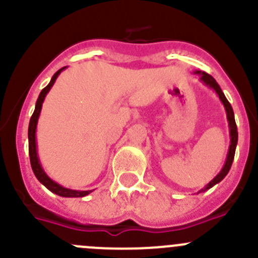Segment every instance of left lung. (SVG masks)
Segmentation results:
<instances>
[{
  "label": "left lung",
  "mask_w": 258,
  "mask_h": 258,
  "mask_svg": "<svg viewBox=\"0 0 258 258\" xmlns=\"http://www.w3.org/2000/svg\"><path fill=\"white\" fill-rule=\"evenodd\" d=\"M194 74L197 75V76H200V81H201L204 85H206L207 87H210L211 90H213L216 93H217L218 98H220V101L222 102L223 107H225L226 110V116H227V122H228V130H230V147H228V153H227V157H226L225 165H223L222 170L217 173V176H216L215 178L211 179L204 188H201L199 192H197V195H199L201 194V192H205L207 191V189H210L211 187H213L215 184L220 183V182L226 177V175H227L228 171H230L231 166H232L233 157H235L236 146H237V141H238V132H237V126H236L235 113H233L232 106H231V103L227 101L225 93L222 92V90H221V87L218 86V83L216 82V80L213 79L211 75L206 74V72L204 71H195Z\"/></svg>",
  "instance_id": "1"
}]
</instances>
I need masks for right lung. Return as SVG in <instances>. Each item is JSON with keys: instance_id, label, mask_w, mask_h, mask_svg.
I'll use <instances>...</instances> for the list:
<instances>
[{"instance_id": "obj_1", "label": "right lung", "mask_w": 258, "mask_h": 258, "mask_svg": "<svg viewBox=\"0 0 258 258\" xmlns=\"http://www.w3.org/2000/svg\"><path fill=\"white\" fill-rule=\"evenodd\" d=\"M67 66L62 67L59 69L56 74L52 76L51 81L42 91H41L40 96H38L37 101H36V107L35 111H33L32 117L30 119V124H28V152H30V161H31V167H32L33 173H35L36 178L46 187V188L49 189L52 194L58 195L61 197H85L87 195H90L92 192V189H88V191H80V189H71L67 188V187L61 186L59 183H57L56 181H53L47 173L45 172L43 170L42 165L40 162V158H38V153H37V141H36V130H37V122H38V117H40L41 110H42V103L45 101L46 96L49 92V90L52 88V86L54 85L56 82L57 77L59 76L63 70H66Z\"/></svg>"}]
</instances>
